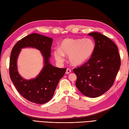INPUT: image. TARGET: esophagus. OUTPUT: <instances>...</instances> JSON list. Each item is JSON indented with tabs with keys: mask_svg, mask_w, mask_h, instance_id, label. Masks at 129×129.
I'll list each match as a JSON object with an SVG mask.
<instances>
[{
	"mask_svg": "<svg viewBox=\"0 0 129 129\" xmlns=\"http://www.w3.org/2000/svg\"><path fill=\"white\" fill-rule=\"evenodd\" d=\"M71 72V70L69 68H67V70H66V74H68L69 73H70Z\"/></svg>",
	"mask_w": 129,
	"mask_h": 129,
	"instance_id": "obj_1",
	"label": "esophagus"
}]
</instances>
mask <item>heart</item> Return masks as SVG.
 Returning <instances> with one entry per match:
<instances>
[{
    "mask_svg": "<svg viewBox=\"0 0 129 129\" xmlns=\"http://www.w3.org/2000/svg\"><path fill=\"white\" fill-rule=\"evenodd\" d=\"M95 50V44L90 39H66L60 44V48L53 51L55 59L59 62L68 56L69 61L75 66L83 64L89 59Z\"/></svg>",
    "mask_w": 129,
    "mask_h": 129,
    "instance_id": "obj_1",
    "label": "heart"
}]
</instances>
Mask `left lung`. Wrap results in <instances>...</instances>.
Here are the masks:
<instances>
[{"mask_svg": "<svg viewBox=\"0 0 129 129\" xmlns=\"http://www.w3.org/2000/svg\"><path fill=\"white\" fill-rule=\"evenodd\" d=\"M88 35L95 41V50L89 61L74 68L76 85L83 95L96 98L113 85L120 67V57L116 45L107 36L98 32Z\"/></svg>", "mask_w": 129, "mask_h": 129, "instance_id": "obj_1", "label": "left lung"}]
</instances>
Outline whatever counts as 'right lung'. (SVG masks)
Wrapping results in <instances>:
<instances>
[{
	"mask_svg": "<svg viewBox=\"0 0 129 129\" xmlns=\"http://www.w3.org/2000/svg\"><path fill=\"white\" fill-rule=\"evenodd\" d=\"M53 39L37 33L31 34L14 45L11 52L9 73L17 90L26 99L36 104H44L52 98L57 85L66 71L51 64V47ZM35 48L41 51L44 59V67L36 78L26 80L17 71V61L22 48Z\"/></svg>",
	"mask_w": 129,
	"mask_h": 129,
	"instance_id": "add662e5",
	"label": "right lung"
}]
</instances>
